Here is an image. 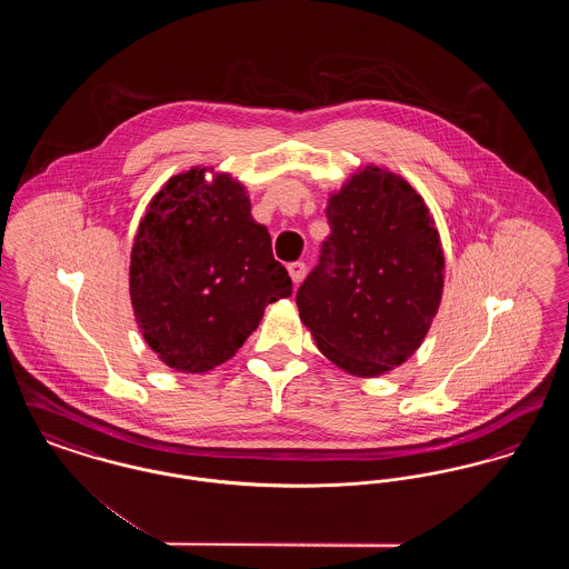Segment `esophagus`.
I'll return each mask as SVG.
<instances>
[{
    "mask_svg": "<svg viewBox=\"0 0 569 569\" xmlns=\"http://www.w3.org/2000/svg\"><path fill=\"white\" fill-rule=\"evenodd\" d=\"M288 272H290L295 286H298L302 281V277H305V264L302 262H292V264H288Z\"/></svg>",
    "mask_w": 569,
    "mask_h": 569,
    "instance_id": "obj_1",
    "label": "esophagus"
}]
</instances>
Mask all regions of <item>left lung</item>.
<instances>
[{
    "label": "left lung",
    "instance_id": "8db88e82",
    "mask_svg": "<svg viewBox=\"0 0 569 569\" xmlns=\"http://www.w3.org/2000/svg\"><path fill=\"white\" fill-rule=\"evenodd\" d=\"M330 237L298 288L302 325L346 373L378 378L416 352L443 292L433 216L401 174L365 166L330 193Z\"/></svg>",
    "mask_w": 569,
    "mask_h": 569
}]
</instances>
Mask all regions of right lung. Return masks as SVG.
Instances as JSON below:
<instances>
[{"label": "right lung", "instance_id": "right-lung-1", "mask_svg": "<svg viewBox=\"0 0 569 569\" xmlns=\"http://www.w3.org/2000/svg\"><path fill=\"white\" fill-rule=\"evenodd\" d=\"M193 166L170 177L138 223L130 256L136 325L166 367L204 373L232 358L264 309L292 295L271 234L241 181Z\"/></svg>", "mask_w": 569, "mask_h": 569}]
</instances>
